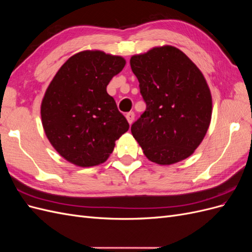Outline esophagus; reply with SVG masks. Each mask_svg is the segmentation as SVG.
<instances>
[{"instance_id": "esophagus-1", "label": "esophagus", "mask_w": 252, "mask_h": 252, "mask_svg": "<svg viewBox=\"0 0 252 252\" xmlns=\"http://www.w3.org/2000/svg\"><path fill=\"white\" fill-rule=\"evenodd\" d=\"M126 119L128 121V123L131 125L133 123V121H134V113L133 112H128L126 114Z\"/></svg>"}]
</instances>
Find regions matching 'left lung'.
Returning <instances> with one entry per match:
<instances>
[{
	"mask_svg": "<svg viewBox=\"0 0 252 252\" xmlns=\"http://www.w3.org/2000/svg\"><path fill=\"white\" fill-rule=\"evenodd\" d=\"M146 110L131 133L149 161L171 165L191 156L211 122L212 97L204 74L171 45L130 59Z\"/></svg>",
	"mask_w": 252,
	"mask_h": 252,
	"instance_id": "obj_1",
	"label": "left lung"
}]
</instances>
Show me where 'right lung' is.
I'll use <instances>...</instances> for the list:
<instances>
[{
  "label": "right lung",
  "mask_w": 252,
  "mask_h": 252,
  "mask_svg": "<svg viewBox=\"0 0 252 252\" xmlns=\"http://www.w3.org/2000/svg\"><path fill=\"white\" fill-rule=\"evenodd\" d=\"M126 64L123 57L84 50L68 59L48 85L41 119L58 154L80 167L107 161L129 124L106 87Z\"/></svg>",
  "instance_id": "obj_1"
}]
</instances>
